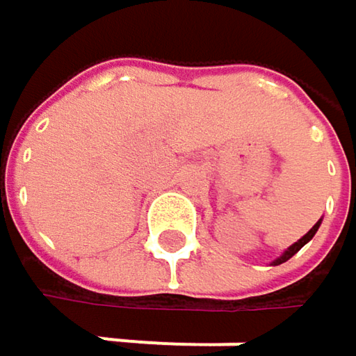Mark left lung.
<instances>
[{
    "label": "left lung",
    "instance_id": "left-lung-1",
    "mask_svg": "<svg viewBox=\"0 0 356 356\" xmlns=\"http://www.w3.org/2000/svg\"><path fill=\"white\" fill-rule=\"evenodd\" d=\"M320 225H321V220H320V222H316V225H314V229H312V231H309V233H307L305 237H301V239H299L297 243H293L291 248L286 249V251H284V253H282V255H280L278 259H274V266H278V264H284L286 259H291V257H293V255H295V253H297L299 249L303 248V245H305L307 241H312V239H314V235L318 233Z\"/></svg>",
    "mask_w": 356,
    "mask_h": 356
}]
</instances>
